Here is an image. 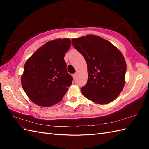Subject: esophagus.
I'll return each instance as SVG.
<instances>
[{"label": "esophagus", "mask_w": 149, "mask_h": 149, "mask_svg": "<svg viewBox=\"0 0 149 149\" xmlns=\"http://www.w3.org/2000/svg\"><path fill=\"white\" fill-rule=\"evenodd\" d=\"M78 73H75V74H74L73 75V78L74 79H75V78H76V77H77L78 76Z\"/></svg>", "instance_id": "esophagus-1"}]
</instances>
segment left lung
<instances>
[{
    "label": "left lung",
    "instance_id": "1",
    "mask_svg": "<svg viewBox=\"0 0 149 149\" xmlns=\"http://www.w3.org/2000/svg\"><path fill=\"white\" fill-rule=\"evenodd\" d=\"M86 61L88 78L81 89L85 97L106 104L118 97L125 84L126 63L123 54L110 42L97 35L71 40Z\"/></svg>",
    "mask_w": 149,
    "mask_h": 149
}]
</instances>
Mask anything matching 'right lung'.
Segmentation results:
<instances>
[{
	"label": "right lung",
	"mask_w": 149,
	"mask_h": 149,
	"mask_svg": "<svg viewBox=\"0 0 149 149\" xmlns=\"http://www.w3.org/2000/svg\"><path fill=\"white\" fill-rule=\"evenodd\" d=\"M71 47L69 38L47 42L24 65L21 83L26 95L36 104L51 106L61 101L73 77L68 73L64 60Z\"/></svg>",
	"instance_id": "right-lung-1"
}]
</instances>
